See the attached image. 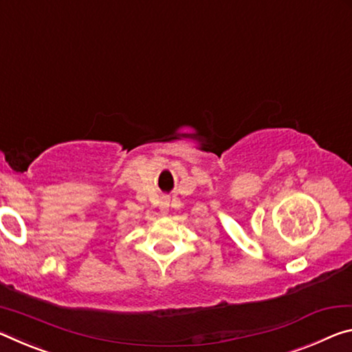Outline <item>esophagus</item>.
I'll use <instances>...</instances> for the list:
<instances>
[{
  "label": "esophagus",
  "instance_id": "obj_1",
  "mask_svg": "<svg viewBox=\"0 0 352 352\" xmlns=\"http://www.w3.org/2000/svg\"><path fill=\"white\" fill-rule=\"evenodd\" d=\"M166 207H168V206L164 204V207H162V212H164V214H166Z\"/></svg>",
  "mask_w": 352,
  "mask_h": 352
}]
</instances>
